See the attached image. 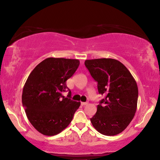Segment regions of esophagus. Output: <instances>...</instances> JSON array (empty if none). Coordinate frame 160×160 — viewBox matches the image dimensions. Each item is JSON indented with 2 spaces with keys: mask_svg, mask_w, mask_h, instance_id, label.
Segmentation results:
<instances>
[{
  "mask_svg": "<svg viewBox=\"0 0 160 160\" xmlns=\"http://www.w3.org/2000/svg\"><path fill=\"white\" fill-rule=\"evenodd\" d=\"M81 104H82V106H85V105L88 104V102H81Z\"/></svg>",
  "mask_w": 160,
  "mask_h": 160,
  "instance_id": "obj_1",
  "label": "esophagus"
}]
</instances>
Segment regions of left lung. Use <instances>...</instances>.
Wrapping results in <instances>:
<instances>
[{"label": "left lung", "instance_id": "1", "mask_svg": "<svg viewBox=\"0 0 160 160\" xmlns=\"http://www.w3.org/2000/svg\"><path fill=\"white\" fill-rule=\"evenodd\" d=\"M86 67L98 82L100 94L104 96L91 118L96 130L113 136L123 131L137 110L138 88L136 81L123 64L115 59L86 60Z\"/></svg>", "mask_w": 160, "mask_h": 160}]
</instances>
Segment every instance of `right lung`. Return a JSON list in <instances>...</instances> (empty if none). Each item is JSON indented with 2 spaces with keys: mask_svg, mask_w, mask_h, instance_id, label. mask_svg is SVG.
Listing matches in <instances>:
<instances>
[{
  "mask_svg": "<svg viewBox=\"0 0 160 160\" xmlns=\"http://www.w3.org/2000/svg\"><path fill=\"white\" fill-rule=\"evenodd\" d=\"M79 60L48 58L39 63L23 87L22 103L30 123L42 135L62 132L72 120L80 102L71 99L66 81L73 76ZM69 91L68 98L62 93Z\"/></svg>",
  "mask_w": 160,
  "mask_h": 160,
  "instance_id": "right-lung-1",
  "label": "right lung"
}]
</instances>
